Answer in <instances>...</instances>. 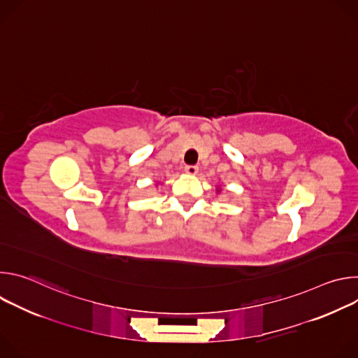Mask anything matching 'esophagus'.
Wrapping results in <instances>:
<instances>
[{
    "label": "esophagus",
    "instance_id": "obj_1",
    "mask_svg": "<svg viewBox=\"0 0 358 358\" xmlns=\"http://www.w3.org/2000/svg\"><path fill=\"white\" fill-rule=\"evenodd\" d=\"M185 173L189 176H195L198 173V167L196 166H185Z\"/></svg>",
    "mask_w": 358,
    "mask_h": 358
}]
</instances>
